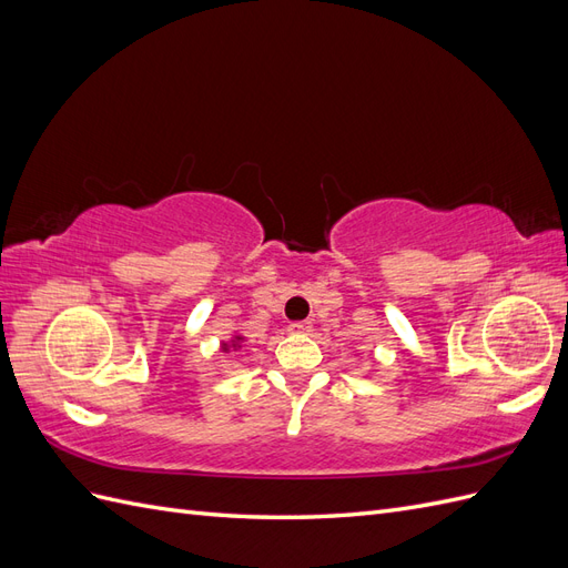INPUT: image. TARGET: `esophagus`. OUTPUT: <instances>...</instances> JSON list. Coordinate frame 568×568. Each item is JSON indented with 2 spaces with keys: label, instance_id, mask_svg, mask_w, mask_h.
I'll list each match as a JSON object with an SVG mask.
<instances>
[{
  "label": "esophagus",
  "instance_id": "obj_1",
  "mask_svg": "<svg viewBox=\"0 0 568 568\" xmlns=\"http://www.w3.org/2000/svg\"><path fill=\"white\" fill-rule=\"evenodd\" d=\"M288 332H291V334H311V332H313V322H307V320H303V322H291V324H288Z\"/></svg>",
  "mask_w": 568,
  "mask_h": 568
}]
</instances>
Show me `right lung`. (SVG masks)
I'll list each match as a JSON object with an SVG mask.
<instances>
[{"instance_id": "right-lung-1", "label": "right lung", "mask_w": 568, "mask_h": 568, "mask_svg": "<svg viewBox=\"0 0 568 568\" xmlns=\"http://www.w3.org/2000/svg\"><path fill=\"white\" fill-rule=\"evenodd\" d=\"M242 341H244L242 336H234V341H232V343H222V351L227 353L230 348H234V351H236V348H242Z\"/></svg>"}]
</instances>
